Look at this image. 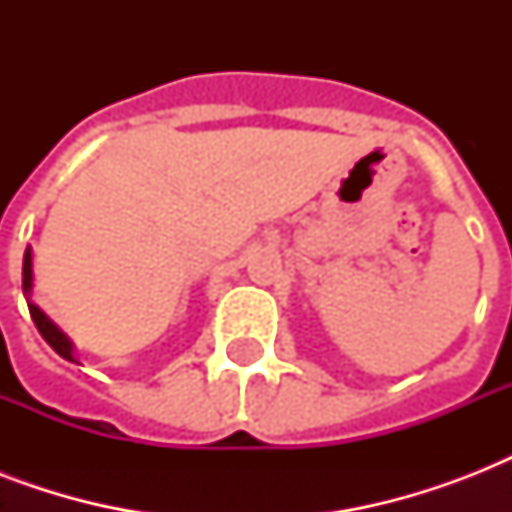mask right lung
I'll return each mask as SVG.
<instances>
[{"mask_svg":"<svg viewBox=\"0 0 512 512\" xmlns=\"http://www.w3.org/2000/svg\"><path fill=\"white\" fill-rule=\"evenodd\" d=\"M31 287H34V271H31V247H28L26 255H23V295L31 297ZM28 313H31V319H34L39 335L50 342V348L55 350L58 356L66 358V361H76L71 340H68V337L63 335V332H60V329L55 327V324H52V321L47 319V316H44L34 303H31V300H28Z\"/></svg>","mask_w":512,"mask_h":512,"instance_id":"1","label":"right lung"}]
</instances>
